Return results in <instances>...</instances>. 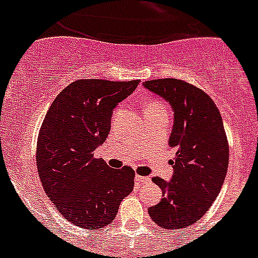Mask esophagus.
<instances>
[{
  "label": "esophagus",
  "instance_id": "obj_1",
  "mask_svg": "<svg viewBox=\"0 0 258 258\" xmlns=\"http://www.w3.org/2000/svg\"><path fill=\"white\" fill-rule=\"evenodd\" d=\"M136 179L138 182H140V183H150V182H151V178H150V177H145V175H138V174H137L136 175Z\"/></svg>",
  "mask_w": 258,
  "mask_h": 258
}]
</instances>
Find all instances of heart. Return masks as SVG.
<instances>
[{"instance_id":"obj_1","label":"heart","mask_w":258,"mask_h":258,"mask_svg":"<svg viewBox=\"0 0 258 258\" xmlns=\"http://www.w3.org/2000/svg\"><path fill=\"white\" fill-rule=\"evenodd\" d=\"M159 109H165V106L161 101H157V99H154V101H150L147 103L145 108V112H152V111H159Z\"/></svg>"}]
</instances>
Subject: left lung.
Segmentation results:
<instances>
[{
  "instance_id": "obj_1",
  "label": "left lung",
  "mask_w": 258,
  "mask_h": 258,
  "mask_svg": "<svg viewBox=\"0 0 258 258\" xmlns=\"http://www.w3.org/2000/svg\"><path fill=\"white\" fill-rule=\"evenodd\" d=\"M143 85L174 109L169 140L175 154L170 160L174 173L169 182L152 178L164 197L149 214L164 229H184L207 213L226 177L229 142L222 117L206 92L183 80L157 79Z\"/></svg>"
}]
</instances>
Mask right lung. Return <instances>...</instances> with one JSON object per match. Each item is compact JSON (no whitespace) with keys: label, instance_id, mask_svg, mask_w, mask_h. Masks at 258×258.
<instances>
[{"label":"right lung","instance_id":"obj_1","mask_svg":"<svg viewBox=\"0 0 258 258\" xmlns=\"http://www.w3.org/2000/svg\"><path fill=\"white\" fill-rule=\"evenodd\" d=\"M138 83L76 80L56 95L40 127L36 163L42 187L61 216L81 229L109 225L133 191V168H109L94 151L108 136L113 108Z\"/></svg>","mask_w":258,"mask_h":258}]
</instances>
